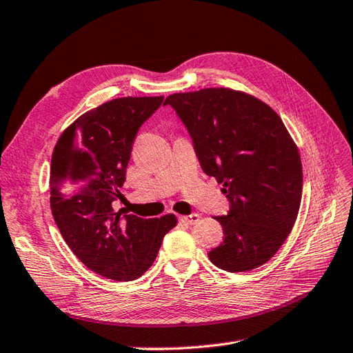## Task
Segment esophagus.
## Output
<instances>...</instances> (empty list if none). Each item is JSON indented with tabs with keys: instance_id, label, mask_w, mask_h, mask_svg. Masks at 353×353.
Wrapping results in <instances>:
<instances>
[{
	"instance_id": "1",
	"label": "esophagus",
	"mask_w": 353,
	"mask_h": 353,
	"mask_svg": "<svg viewBox=\"0 0 353 353\" xmlns=\"http://www.w3.org/2000/svg\"><path fill=\"white\" fill-rule=\"evenodd\" d=\"M180 219H182L183 223L192 225V224H195V223H196V221L200 219V215H199V214H191V215H188V216H182Z\"/></svg>"
}]
</instances>
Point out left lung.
Returning <instances> with one entry per match:
<instances>
[{
  "instance_id": "left-lung-1",
  "label": "left lung",
  "mask_w": 353,
  "mask_h": 353,
  "mask_svg": "<svg viewBox=\"0 0 353 353\" xmlns=\"http://www.w3.org/2000/svg\"><path fill=\"white\" fill-rule=\"evenodd\" d=\"M204 173L223 183L230 210L215 219L224 241L208 256L227 272L265 265L288 239L302 196L298 147L280 116L232 88L170 94Z\"/></svg>"
}]
</instances>
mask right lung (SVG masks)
<instances>
[{"mask_svg": "<svg viewBox=\"0 0 353 353\" xmlns=\"http://www.w3.org/2000/svg\"><path fill=\"white\" fill-rule=\"evenodd\" d=\"M162 102L163 96L105 102L64 129L54 147L49 191L55 224L73 254L110 280L141 276L177 224L173 214L145 219L112 208L138 129Z\"/></svg>", "mask_w": 353, "mask_h": 353, "instance_id": "right-lung-1", "label": "right lung"}]
</instances>
